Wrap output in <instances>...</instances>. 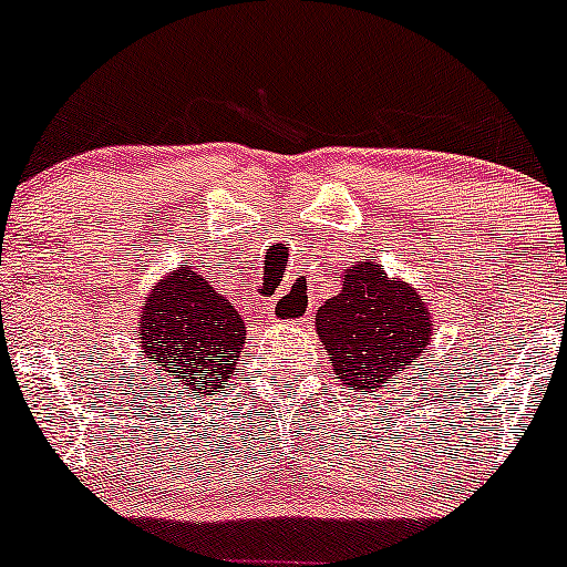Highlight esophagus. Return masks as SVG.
I'll return each mask as SVG.
<instances>
[{
  "mask_svg": "<svg viewBox=\"0 0 567 567\" xmlns=\"http://www.w3.org/2000/svg\"><path fill=\"white\" fill-rule=\"evenodd\" d=\"M307 312H309V300H307V295L300 292V289H287V292L284 295H278V298L272 300V303H269L267 307V315L269 318H275V320H289V323H300V320L307 318Z\"/></svg>",
  "mask_w": 567,
  "mask_h": 567,
  "instance_id": "esophagus-1",
  "label": "esophagus"
}]
</instances>
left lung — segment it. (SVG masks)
<instances>
[{"instance_id":"obj_1","label":"left lung","mask_w":567,"mask_h":567,"mask_svg":"<svg viewBox=\"0 0 567 567\" xmlns=\"http://www.w3.org/2000/svg\"><path fill=\"white\" fill-rule=\"evenodd\" d=\"M315 329L340 383L378 392L417 363L432 343L434 315L412 284L360 258L340 275V292L318 307Z\"/></svg>"}]
</instances>
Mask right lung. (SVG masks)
I'll list each match as a JSON object with an SVG mask.
<instances>
[{
  "mask_svg": "<svg viewBox=\"0 0 567 567\" xmlns=\"http://www.w3.org/2000/svg\"><path fill=\"white\" fill-rule=\"evenodd\" d=\"M135 332L144 358L153 360L164 383L178 385L189 398H207L233 383L247 323L215 292L213 280L178 264L150 289Z\"/></svg>",
  "mask_w": 567,
  "mask_h": 567,
  "instance_id": "obj_1",
  "label": "right lung"
}]
</instances>
